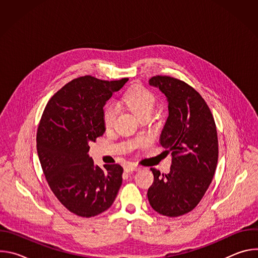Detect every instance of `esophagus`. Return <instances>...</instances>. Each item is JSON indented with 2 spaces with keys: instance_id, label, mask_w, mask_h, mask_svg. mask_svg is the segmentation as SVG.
<instances>
[{
  "instance_id": "1",
  "label": "esophagus",
  "mask_w": 258,
  "mask_h": 258,
  "mask_svg": "<svg viewBox=\"0 0 258 258\" xmlns=\"http://www.w3.org/2000/svg\"><path fill=\"white\" fill-rule=\"evenodd\" d=\"M124 169H125L126 171H138V170L141 169V167L138 166V165H136V164H134V163H128V164L124 167Z\"/></svg>"
}]
</instances>
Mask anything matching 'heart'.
<instances>
[{"instance_id": "b5f03b06", "label": "heart", "mask_w": 258, "mask_h": 258, "mask_svg": "<svg viewBox=\"0 0 258 258\" xmlns=\"http://www.w3.org/2000/svg\"><path fill=\"white\" fill-rule=\"evenodd\" d=\"M155 105V96L142 85H136L128 89L119 100V106L125 107L138 116L151 114ZM117 115V108L114 104H108L104 109V124L112 126Z\"/></svg>"}]
</instances>
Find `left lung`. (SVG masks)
Listing matches in <instances>:
<instances>
[{
    "mask_svg": "<svg viewBox=\"0 0 258 258\" xmlns=\"http://www.w3.org/2000/svg\"><path fill=\"white\" fill-rule=\"evenodd\" d=\"M168 103V117L159 143L171 151L167 174L151 168L154 181L148 196L159 214L175 217L193 210L207 191L218 158L217 132L209 107L192 87L170 77L149 81Z\"/></svg>",
    "mask_w": 258,
    "mask_h": 258,
    "instance_id": "8db88e82",
    "label": "left lung"
}]
</instances>
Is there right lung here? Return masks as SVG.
<instances>
[{
  "instance_id": "obj_1",
  "label": "right lung",
  "mask_w": 258,
  "mask_h": 258,
  "mask_svg": "<svg viewBox=\"0 0 258 258\" xmlns=\"http://www.w3.org/2000/svg\"><path fill=\"white\" fill-rule=\"evenodd\" d=\"M127 79L100 81L82 77L48 102L36 135V150L49 186L72 213L98 215L111 206L122 183L118 164L95 165L90 143L103 136L104 106Z\"/></svg>"
}]
</instances>
